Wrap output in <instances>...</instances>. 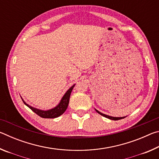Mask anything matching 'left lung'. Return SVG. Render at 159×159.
Here are the masks:
<instances>
[{"label":"left lung","mask_w":159,"mask_h":159,"mask_svg":"<svg viewBox=\"0 0 159 159\" xmlns=\"http://www.w3.org/2000/svg\"><path fill=\"white\" fill-rule=\"evenodd\" d=\"M95 111L98 113V114H99L100 115H102V116H104V117H105V118H109V119H110V120H120V119H122V118H124L125 116H123V117H114V116H108V115H106V114H102V113H101V112H99L98 110H97V109H95Z\"/></svg>","instance_id":"obj_1"}]
</instances>
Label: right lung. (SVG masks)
I'll use <instances>...</instances> for the list:
<instances>
[{"label":"right lung","mask_w":159,"mask_h":159,"mask_svg":"<svg viewBox=\"0 0 159 159\" xmlns=\"http://www.w3.org/2000/svg\"><path fill=\"white\" fill-rule=\"evenodd\" d=\"M75 85L76 84L72 85L71 87L66 91V93L64 94V96L62 97V98L61 99L60 103H59L57 106L49 110H41V109L35 108V107H31L30 105H29L28 104H26L21 97V98L22 99V101L24 103H25V105L27 106L29 109H31L32 111H33L34 113H36L37 115H39V116L44 118H55L59 117L61 114H63L64 111L66 110L67 107H68V105H69L70 95H71V91L73 90Z\"/></svg>","instance_id":"obj_1"}]
</instances>
